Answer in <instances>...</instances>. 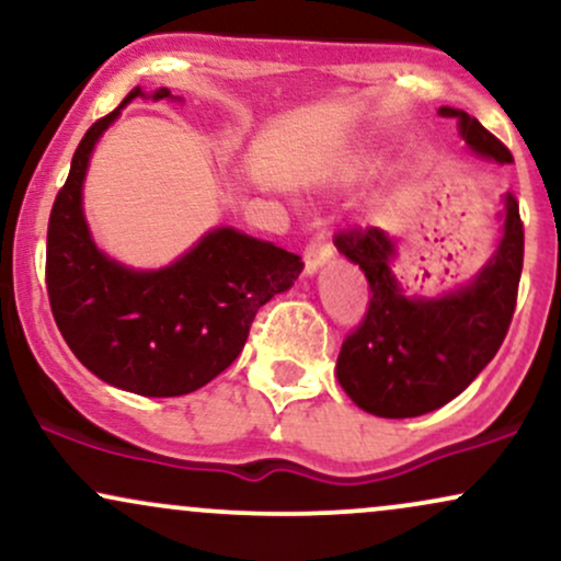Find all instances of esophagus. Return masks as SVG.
<instances>
[{
	"mask_svg": "<svg viewBox=\"0 0 561 561\" xmlns=\"http://www.w3.org/2000/svg\"><path fill=\"white\" fill-rule=\"evenodd\" d=\"M332 255H334V248L324 234H317L313 240H308L306 253H302V261H306V274L317 272V268L324 266Z\"/></svg>",
	"mask_w": 561,
	"mask_h": 561,
	"instance_id": "34e87169",
	"label": "esophagus"
}]
</instances>
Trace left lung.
Instances as JSON below:
<instances>
[{"label": "left lung", "mask_w": 561, "mask_h": 561, "mask_svg": "<svg viewBox=\"0 0 561 561\" xmlns=\"http://www.w3.org/2000/svg\"><path fill=\"white\" fill-rule=\"evenodd\" d=\"M459 121V134L482 158L512 163V152L478 118L440 107ZM504 237L491 261L465 287L443 298H405L390 261L396 240L379 227L334 237L340 253L369 282V308L343 340L337 379L358 409L385 420L422 416L454 401L491 364L504 343L517 306L525 229L519 203L504 197Z\"/></svg>", "instance_id": "left-lung-1"}]
</instances>
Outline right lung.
Returning <instances> with one entry per match:
<instances>
[{
    "mask_svg": "<svg viewBox=\"0 0 561 561\" xmlns=\"http://www.w3.org/2000/svg\"><path fill=\"white\" fill-rule=\"evenodd\" d=\"M126 100L92 124L76 147L47 229V295L73 356L113 388L173 398L203 388L240 356L255 313L295 285L300 255L237 229H214L158 272L107 259L89 234L81 186L96 139ZM158 89L152 100H169Z\"/></svg>",
    "mask_w": 561,
    "mask_h": 561,
    "instance_id": "1",
    "label": "right lung"
}]
</instances>
